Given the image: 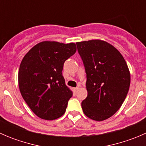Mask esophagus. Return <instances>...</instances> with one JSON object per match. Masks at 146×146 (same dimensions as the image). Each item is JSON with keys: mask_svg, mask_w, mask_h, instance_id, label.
<instances>
[{"mask_svg": "<svg viewBox=\"0 0 146 146\" xmlns=\"http://www.w3.org/2000/svg\"><path fill=\"white\" fill-rule=\"evenodd\" d=\"M79 89V87H77V88H74V92H77L78 90Z\"/></svg>", "mask_w": 146, "mask_h": 146, "instance_id": "1", "label": "esophagus"}]
</instances>
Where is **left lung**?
I'll use <instances>...</instances> for the list:
<instances>
[{
  "label": "left lung",
  "mask_w": 146,
  "mask_h": 146,
  "mask_svg": "<svg viewBox=\"0 0 146 146\" xmlns=\"http://www.w3.org/2000/svg\"><path fill=\"white\" fill-rule=\"evenodd\" d=\"M87 74L88 96L82 109L88 118L105 120L123 104L131 82L127 64L118 50L100 39L76 42Z\"/></svg>",
  "instance_id": "left-lung-1"
}]
</instances>
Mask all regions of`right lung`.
<instances>
[{
	"instance_id": "add662e5",
	"label": "right lung",
	"mask_w": 146,
	"mask_h": 146,
	"mask_svg": "<svg viewBox=\"0 0 146 146\" xmlns=\"http://www.w3.org/2000/svg\"><path fill=\"white\" fill-rule=\"evenodd\" d=\"M75 43L44 41L25 54L18 72L23 99L39 118L54 120L64 114L73 92L62 76L66 60L76 53Z\"/></svg>"
}]
</instances>
